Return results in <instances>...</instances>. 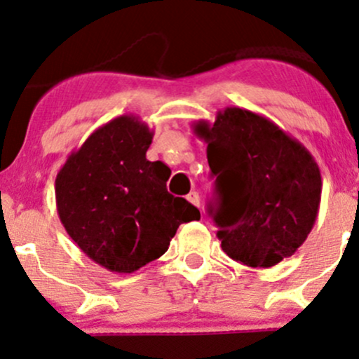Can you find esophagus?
Masks as SVG:
<instances>
[{
    "mask_svg": "<svg viewBox=\"0 0 359 359\" xmlns=\"http://www.w3.org/2000/svg\"><path fill=\"white\" fill-rule=\"evenodd\" d=\"M187 200L190 201V203L195 205V207L200 208V195H198V193H196V191H191L190 195L187 196Z\"/></svg>",
    "mask_w": 359,
    "mask_h": 359,
    "instance_id": "obj_1",
    "label": "esophagus"
}]
</instances>
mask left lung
I'll list each match as a JSON object with an SVG mask.
<instances>
[{"instance_id":"1","label":"left lung","mask_w":359,"mask_h":359,"mask_svg":"<svg viewBox=\"0 0 359 359\" xmlns=\"http://www.w3.org/2000/svg\"><path fill=\"white\" fill-rule=\"evenodd\" d=\"M222 207L213 215L224 252L251 268L295 255L316 224L322 178L316 159L266 116L227 107L196 122Z\"/></svg>"}]
</instances>
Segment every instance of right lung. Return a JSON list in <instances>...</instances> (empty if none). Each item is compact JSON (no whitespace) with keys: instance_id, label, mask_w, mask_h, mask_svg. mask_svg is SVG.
I'll return each mask as SVG.
<instances>
[{"instance_id":"add662e5","label":"right lung","mask_w":359,"mask_h":359,"mask_svg":"<svg viewBox=\"0 0 359 359\" xmlns=\"http://www.w3.org/2000/svg\"><path fill=\"white\" fill-rule=\"evenodd\" d=\"M154 130L135 115L96 128L55 178L59 219L78 248L114 273H134L168 251L198 208L166 190L171 169L146 152Z\"/></svg>"}]
</instances>
